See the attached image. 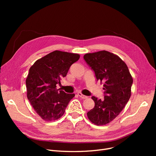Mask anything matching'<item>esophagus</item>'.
Here are the masks:
<instances>
[{
  "mask_svg": "<svg viewBox=\"0 0 156 156\" xmlns=\"http://www.w3.org/2000/svg\"><path fill=\"white\" fill-rule=\"evenodd\" d=\"M78 95L80 97H81V99H87V98H88L87 96H86V95L82 94L81 92H78Z\"/></svg>",
  "mask_w": 156,
  "mask_h": 156,
  "instance_id": "obj_1",
  "label": "esophagus"
}]
</instances>
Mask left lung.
<instances>
[{
  "instance_id": "1",
  "label": "left lung",
  "mask_w": 156,
  "mask_h": 156,
  "mask_svg": "<svg viewBox=\"0 0 156 156\" xmlns=\"http://www.w3.org/2000/svg\"><path fill=\"white\" fill-rule=\"evenodd\" d=\"M97 80L104 82V99L92 96L94 108L87 116L95 125H105L115 119L128 102L133 78L126 63L119 56L106 51L84 55Z\"/></svg>"
}]
</instances>
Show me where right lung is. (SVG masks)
<instances>
[{
    "label": "right lung",
    "instance_id": "right-lung-1",
    "mask_svg": "<svg viewBox=\"0 0 156 156\" xmlns=\"http://www.w3.org/2000/svg\"><path fill=\"white\" fill-rule=\"evenodd\" d=\"M80 55L55 51L33 64L26 80L27 98L39 116L52 121L62 116L75 94H66L57 88V84L66 76L71 66Z\"/></svg>",
    "mask_w": 156,
    "mask_h": 156
}]
</instances>
